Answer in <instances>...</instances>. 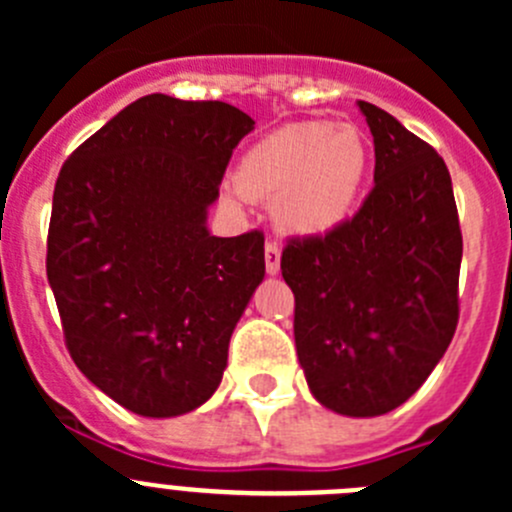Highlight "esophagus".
Segmentation results:
<instances>
[{"instance_id":"1","label":"esophagus","mask_w":512,"mask_h":512,"mask_svg":"<svg viewBox=\"0 0 512 512\" xmlns=\"http://www.w3.org/2000/svg\"><path fill=\"white\" fill-rule=\"evenodd\" d=\"M280 257H282V250L277 247V242H267V245H265V270H267V275H277V272H280Z\"/></svg>"}]
</instances>
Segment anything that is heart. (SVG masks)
<instances>
[{
    "label": "heart",
    "instance_id": "obj_1",
    "mask_svg": "<svg viewBox=\"0 0 512 512\" xmlns=\"http://www.w3.org/2000/svg\"><path fill=\"white\" fill-rule=\"evenodd\" d=\"M369 165V141L352 123L297 121L242 156L237 188L245 198L275 200L272 213L289 235L322 237L347 223Z\"/></svg>",
    "mask_w": 512,
    "mask_h": 512
}]
</instances>
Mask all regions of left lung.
I'll list each match as a JSON object with an SVG mask.
<instances>
[{"mask_svg":"<svg viewBox=\"0 0 512 512\" xmlns=\"http://www.w3.org/2000/svg\"><path fill=\"white\" fill-rule=\"evenodd\" d=\"M359 111L374 136V188L337 230L289 240L282 277L312 396L369 418L411 399L446 354L463 237L443 158L374 103Z\"/></svg>","mask_w":512,"mask_h":512,"instance_id":"left-lung-1","label":"left lung"}]
</instances>
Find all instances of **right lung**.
I'll list each match as a JSON object with an SVG mask.
<instances>
[{
  "mask_svg": "<svg viewBox=\"0 0 512 512\" xmlns=\"http://www.w3.org/2000/svg\"><path fill=\"white\" fill-rule=\"evenodd\" d=\"M252 128L230 103L143 96L56 178L46 277L66 347L133 414H188L223 379L232 329L265 277V237L210 235L208 208Z\"/></svg>",
  "mask_w": 512,
  "mask_h": 512,
  "instance_id": "add662e5",
  "label": "right lung"
}]
</instances>
